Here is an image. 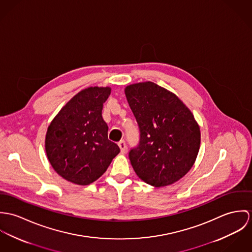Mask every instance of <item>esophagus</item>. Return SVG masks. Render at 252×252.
<instances>
[{
  "instance_id": "obj_1",
  "label": "esophagus",
  "mask_w": 252,
  "mask_h": 252,
  "mask_svg": "<svg viewBox=\"0 0 252 252\" xmlns=\"http://www.w3.org/2000/svg\"><path fill=\"white\" fill-rule=\"evenodd\" d=\"M120 149H121V153L122 154H126V141L125 140H121L119 143H118Z\"/></svg>"
}]
</instances>
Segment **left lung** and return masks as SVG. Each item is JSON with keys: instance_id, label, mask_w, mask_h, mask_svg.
<instances>
[{"instance_id": "1", "label": "left lung", "mask_w": 252, "mask_h": 252, "mask_svg": "<svg viewBox=\"0 0 252 252\" xmlns=\"http://www.w3.org/2000/svg\"><path fill=\"white\" fill-rule=\"evenodd\" d=\"M125 94L139 126V145L129 152L136 175L155 188L176 183L199 152L201 133L193 114L174 93L151 81L128 85Z\"/></svg>"}]
</instances>
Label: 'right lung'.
Masks as SVG:
<instances>
[{"label": "right lung", "mask_w": 252, "mask_h": 252, "mask_svg": "<svg viewBox=\"0 0 252 252\" xmlns=\"http://www.w3.org/2000/svg\"><path fill=\"white\" fill-rule=\"evenodd\" d=\"M110 87H89L76 94L59 111L45 135V152L51 166L64 180L87 186L99 177L120 153L108 139L102 118Z\"/></svg>", "instance_id": "right-lung-1"}]
</instances>
